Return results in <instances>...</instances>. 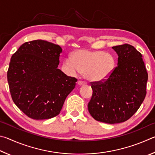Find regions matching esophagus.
I'll list each match as a JSON object with an SVG mask.
<instances>
[{
  "label": "esophagus",
  "mask_w": 155,
  "mask_h": 155,
  "mask_svg": "<svg viewBox=\"0 0 155 155\" xmlns=\"http://www.w3.org/2000/svg\"><path fill=\"white\" fill-rule=\"evenodd\" d=\"M78 84H79L80 86H83V85H85V84H86V83H85L84 82H83V81H81V80L78 81Z\"/></svg>",
  "instance_id": "1"
}]
</instances>
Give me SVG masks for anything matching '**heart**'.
Instances as JSON below:
<instances>
[{"instance_id":"heart-1","label":"heart","mask_w":155,"mask_h":155,"mask_svg":"<svg viewBox=\"0 0 155 155\" xmlns=\"http://www.w3.org/2000/svg\"><path fill=\"white\" fill-rule=\"evenodd\" d=\"M64 63L73 73H84L89 82H99L112 73L115 60L112 54L103 51L79 50L74 51Z\"/></svg>"}]
</instances>
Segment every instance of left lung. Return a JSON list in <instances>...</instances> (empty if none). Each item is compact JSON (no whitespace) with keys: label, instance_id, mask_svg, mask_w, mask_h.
I'll list each match as a JSON object with an SVG mask.
<instances>
[{"label":"left lung","instance_id":"left-lung-1","mask_svg":"<svg viewBox=\"0 0 155 155\" xmlns=\"http://www.w3.org/2000/svg\"><path fill=\"white\" fill-rule=\"evenodd\" d=\"M118 65L107 79L91 82L93 94L88 104L96 120L107 124L128 120L139 109L146 94L148 73L142 55L134 46H114Z\"/></svg>","mask_w":155,"mask_h":155}]
</instances>
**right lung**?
<instances>
[{"label":"right lung","instance_id":"right-lung-1","mask_svg":"<svg viewBox=\"0 0 155 155\" xmlns=\"http://www.w3.org/2000/svg\"><path fill=\"white\" fill-rule=\"evenodd\" d=\"M62 48L44 40L23 43L13 54L7 80L14 104L29 118L44 120L59 114L78 80L58 69Z\"/></svg>","mask_w":155,"mask_h":155}]
</instances>
